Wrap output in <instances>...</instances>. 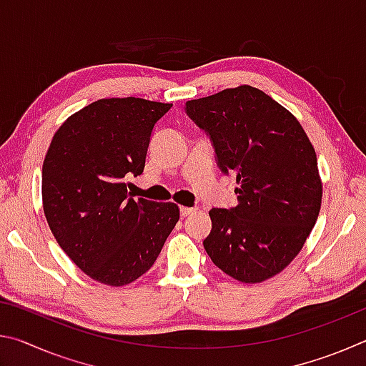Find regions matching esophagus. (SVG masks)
Wrapping results in <instances>:
<instances>
[{
	"label": "esophagus",
	"mask_w": 366,
	"mask_h": 366,
	"mask_svg": "<svg viewBox=\"0 0 366 366\" xmlns=\"http://www.w3.org/2000/svg\"><path fill=\"white\" fill-rule=\"evenodd\" d=\"M197 212V208H190V207H181V214L182 216H190Z\"/></svg>",
	"instance_id": "obj_1"
}]
</instances>
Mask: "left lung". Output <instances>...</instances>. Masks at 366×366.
<instances>
[{
  "instance_id": "8db88e82",
  "label": "left lung",
  "mask_w": 366,
  "mask_h": 366,
  "mask_svg": "<svg viewBox=\"0 0 366 366\" xmlns=\"http://www.w3.org/2000/svg\"><path fill=\"white\" fill-rule=\"evenodd\" d=\"M185 111L237 182V207L209 209L203 247L234 280H271L299 255L318 219L323 184L312 142L289 109L252 85L190 100Z\"/></svg>"
}]
</instances>
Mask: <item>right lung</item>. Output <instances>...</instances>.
Masks as SVG:
<instances>
[{"instance_id": "1", "label": "right lung", "mask_w": 366, "mask_h": 366, "mask_svg": "<svg viewBox=\"0 0 366 366\" xmlns=\"http://www.w3.org/2000/svg\"><path fill=\"white\" fill-rule=\"evenodd\" d=\"M172 103L102 98L67 117L53 135L41 168L43 212L74 263L102 284L121 287L157 262L179 221L172 202L129 195L140 176L153 126Z\"/></svg>"}]
</instances>
